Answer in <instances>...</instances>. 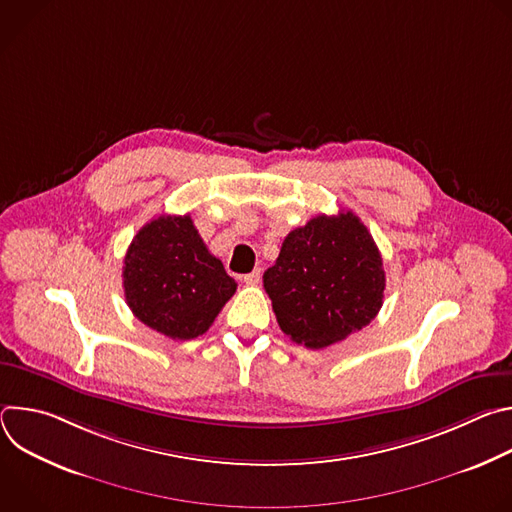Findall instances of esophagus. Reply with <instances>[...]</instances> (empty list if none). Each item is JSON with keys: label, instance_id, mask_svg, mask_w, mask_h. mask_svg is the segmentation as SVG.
Segmentation results:
<instances>
[{"label": "esophagus", "instance_id": "34e87169", "mask_svg": "<svg viewBox=\"0 0 512 512\" xmlns=\"http://www.w3.org/2000/svg\"><path fill=\"white\" fill-rule=\"evenodd\" d=\"M243 281H245L247 285H257V283L261 281V271H259V269H255V271H251V273L243 275Z\"/></svg>", "mask_w": 512, "mask_h": 512}]
</instances>
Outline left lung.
Segmentation results:
<instances>
[{
  "label": "left lung",
  "instance_id": "8db88e82",
  "mask_svg": "<svg viewBox=\"0 0 512 512\" xmlns=\"http://www.w3.org/2000/svg\"><path fill=\"white\" fill-rule=\"evenodd\" d=\"M263 287L279 328L298 344L324 348L375 320L385 269L369 229L352 210H340L291 231Z\"/></svg>",
  "mask_w": 512,
  "mask_h": 512
}]
</instances>
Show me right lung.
<instances>
[{"label":"right lung","instance_id":"add662e5","mask_svg":"<svg viewBox=\"0 0 512 512\" xmlns=\"http://www.w3.org/2000/svg\"><path fill=\"white\" fill-rule=\"evenodd\" d=\"M123 289L139 322L168 338L192 340L212 326L237 283L210 255L190 214H162L133 237Z\"/></svg>","mask_w":512,"mask_h":512}]
</instances>
